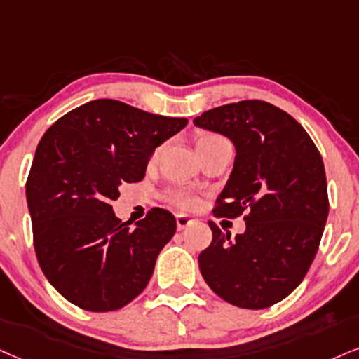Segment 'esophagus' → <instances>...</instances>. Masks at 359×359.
<instances>
[{"label": "esophagus", "mask_w": 359, "mask_h": 359, "mask_svg": "<svg viewBox=\"0 0 359 359\" xmlns=\"http://www.w3.org/2000/svg\"><path fill=\"white\" fill-rule=\"evenodd\" d=\"M193 221L194 219L189 218V216H187V215H176V226H178V229L188 228Z\"/></svg>", "instance_id": "34e87169"}]
</instances>
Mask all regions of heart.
Instances as JSON below:
<instances>
[{"mask_svg":"<svg viewBox=\"0 0 359 359\" xmlns=\"http://www.w3.org/2000/svg\"><path fill=\"white\" fill-rule=\"evenodd\" d=\"M224 138L219 135H206V136H201L200 140H198V149L205 148L208 144H213V143H218V141H223ZM159 151H161V148H156L154 151L151 153V156H149V165H153V163H156V159L159 156ZM168 200L171 203H175L176 206L183 208V210H191L198 205V196L196 194L187 191V189H172V191L168 193Z\"/></svg>","mask_w":359,"mask_h":359,"instance_id":"b5f03b06","label":"heart"}]
</instances>
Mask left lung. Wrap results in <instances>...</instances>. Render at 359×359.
Here are the masks:
<instances>
[{"instance_id":"left-lung-1","label":"left lung","mask_w":359,"mask_h":359,"mask_svg":"<svg viewBox=\"0 0 359 359\" xmlns=\"http://www.w3.org/2000/svg\"><path fill=\"white\" fill-rule=\"evenodd\" d=\"M194 125L233 141L234 168L213 215H245L246 223L231 238L210 221L213 241L200 253V271L234 306H273L303 281L320 248L330 211L321 154L293 116L261 100L218 106Z\"/></svg>"}]
</instances>
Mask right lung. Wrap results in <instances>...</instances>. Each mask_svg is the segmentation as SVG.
<instances>
[{
  "instance_id": "add662e5",
  "label": "right lung",
  "mask_w": 359,
  "mask_h": 359,
  "mask_svg": "<svg viewBox=\"0 0 359 359\" xmlns=\"http://www.w3.org/2000/svg\"><path fill=\"white\" fill-rule=\"evenodd\" d=\"M187 123L95 100L43 135L26 180L33 245L44 276L69 303L114 311L148 285L176 231L175 216L151 208L131 228L114 216L111 203L121 184L144 178L151 153Z\"/></svg>"
}]
</instances>
